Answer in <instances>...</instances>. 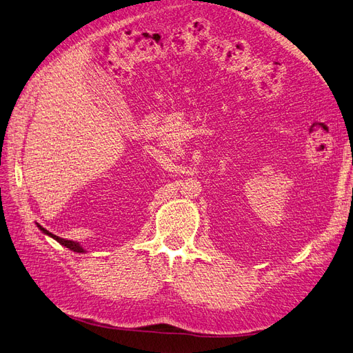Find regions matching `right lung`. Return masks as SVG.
<instances>
[{
  "label": "right lung",
  "mask_w": 353,
  "mask_h": 353,
  "mask_svg": "<svg viewBox=\"0 0 353 353\" xmlns=\"http://www.w3.org/2000/svg\"><path fill=\"white\" fill-rule=\"evenodd\" d=\"M40 227V230L43 232V233H46V234H49L50 237H53L54 241H58L61 245H63V246H66V248H70L71 251H74V252H84V250L83 248L80 246V243H77V242H74V241H68V239H62V237H59V236H56V234H52L49 230H46L44 227H41V225H38Z\"/></svg>",
  "instance_id": "right-lung-1"
}]
</instances>
